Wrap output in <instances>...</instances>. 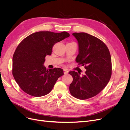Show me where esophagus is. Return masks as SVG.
<instances>
[{"instance_id":"obj_1","label":"esophagus","mask_w":130,"mask_h":130,"mask_svg":"<svg viewBox=\"0 0 130 130\" xmlns=\"http://www.w3.org/2000/svg\"><path fill=\"white\" fill-rule=\"evenodd\" d=\"M68 70H67V69H64L63 70V73L64 74H67L68 73Z\"/></svg>"}]
</instances>
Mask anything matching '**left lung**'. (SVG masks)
Returning a JSON list of instances; mask_svg holds the SVG:
<instances>
[{
	"label": "left lung",
	"mask_w": 130,
	"mask_h": 130,
	"mask_svg": "<svg viewBox=\"0 0 130 130\" xmlns=\"http://www.w3.org/2000/svg\"><path fill=\"white\" fill-rule=\"evenodd\" d=\"M79 53L76 58L78 65L85 66V75L69 72L73 82L70 94L77 99L86 100L95 96L108 83L112 75V61L107 46L97 37L85 32H74Z\"/></svg>",
	"instance_id": "obj_1"
}]
</instances>
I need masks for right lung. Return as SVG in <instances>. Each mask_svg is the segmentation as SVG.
I'll return each instance as SVG.
<instances>
[{
    "label": "right lung",
    "instance_id": "right-lung-1",
    "mask_svg": "<svg viewBox=\"0 0 130 130\" xmlns=\"http://www.w3.org/2000/svg\"><path fill=\"white\" fill-rule=\"evenodd\" d=\"M69 36L66 31H39L30 35L18 44L13 56L12 73L25 93L39 97L51 92L58 78L64 73L61 68L46 69L43 66L45 57L52 54L56 43Z\"/></svg>",
    "mask_w": 130,
    "mask_h": 130
}]
</instances>
